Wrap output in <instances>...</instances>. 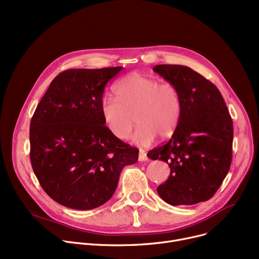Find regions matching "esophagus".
Returning a JSON list of instances; mask_svg holds the SVG:
<instances>
[{"mask_svg": "<svg viewBox=\"0 0 259 259\" xmlns=\"http://www.w3.org/2000/svg\"><path fill=\"white\" fill-rule=\"evenodd\" d=\"M139 161L140 162H144V161H147V156H146V154H145V151L143 150V149H140V151H139Z\"/></svg>", "mask_w": 259, "mask_h": 259, "instance_id": "obj_1", "label": "esophagus"}]
</instances>
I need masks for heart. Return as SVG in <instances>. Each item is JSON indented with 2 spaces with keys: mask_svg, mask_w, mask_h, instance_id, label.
Masks as SVG:
<instances>
[{
  "mask_svg": "<svg viewBox=\"0 0 259 259\" xmlns=\"http://www.w3.org/2000/svg\"><path fill=\"white\" fill-rule=\"evenodd\" d=\"M115 93L117 99H101L100 112L104 124L117 139H127L136 121L139 126L132 140L137 145L148 146L156 136L166 139L175 133L183 103L174 83L131 73L116 83Z\"/></svg>",
  "mask_w": 259,
  "mask_h": 259,
  "instance_id": "1",
  "label": "heart"
}]
</instances>
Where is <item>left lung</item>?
I'll return each instance as SVG.
<instances>
[{
  "instance_id": "left-lung-1",
  "label": "left lung",
  "mask_w": 259,
  "mask_h": 259,
  "mask_svg": "<svg viewBox=\"0 0 259 259\" xmlns=\"http://www.w3.org/2000/svg\"><path fill=\"white\" fill-rule=\"evenodd\" d=\"M154 71L180 90L182 113L171 138L148 151L169 165L157 191L172 206L208 201L218 191L232 160L233 122L219 89L192 69L158 65Z\"/></svg>"
}]
</instances>
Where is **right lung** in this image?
I'll return each mask as SVG.
<instances>
[{
  "label": "right lung",
  "instance_id": "right-lung-1",
  "mask_svg": "<svg viewBox=\"0 0 259 259\" xmlns=\"http://www.w3.org/2000/svg\"><path fill=\"white\" fill-rule=\"evenodd\" d=\"M122 67L59 73L30 122V161L41 188L58 204L97 208L113 196L125 165L139 150L104 125L100 102Z\"/></svg>",
  "mask_w": 259,
  "mask_h": 259
}]
</instances>
